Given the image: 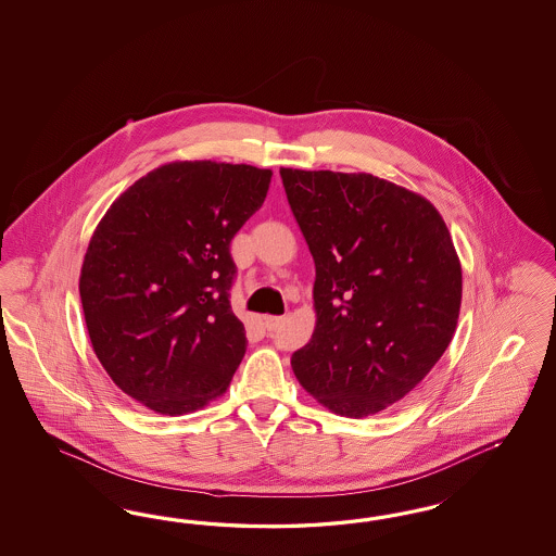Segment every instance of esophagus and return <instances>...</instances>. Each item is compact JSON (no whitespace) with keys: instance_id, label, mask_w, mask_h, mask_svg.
I'll return each mask as SVG.
<instances>
[{"instance_id":"1","label":"esophagus","mask_w":556,"mask_h":556,"mask_svg":"<svg viewBox=\"0 0 556 556\" xmlns=\"http://www.w3.org/2000/svg\"><path fill=\"white\" fill-rule=\"evenodd\" d=\"M283 321H286L283 316H267V318H265V326H267L269 332H273V330H279V328L283 326Z\"/></svg>"}]
</instances>
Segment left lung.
Returning a JSON list of instances; mask_svg holds the SVG:
<instances>
[{"mask_svg":"<svg viewBox=\"0 0 556 556\" xmlns=\"http://www.w3.org/2000/svg\"><path fill=\"white\" fill-rule=\"evenodd\" d=\"M279 173L316 265L318 320L293 372L334 414H377L453 340L463 275L451 232L428 200L369 173Z\"/></svg>","mask_w":556,"mask_h":556,"instance_id":"1","label":"left lung"}]
</instances>
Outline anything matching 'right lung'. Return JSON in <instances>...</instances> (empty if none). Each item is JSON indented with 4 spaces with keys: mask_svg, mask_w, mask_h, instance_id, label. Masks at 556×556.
<instances>
[{
    "mask_svg": "<svg viewBox=\"0 0 556 556\" xmlns=\"http://www.w3.org/2000/svg\"><path fill=\"white\" fill-rule=\"evenodd\" d=\"M269 168L184 161L110 205L89 240L79 293L103 369L156 414L219 397L247 353L230 305V242L263 205Z\"/></svg>",
    "mask_w": 556,
    "mask_h": 556,
    "instance_id": "right-lung-1",
    "label": "right lung"
}]
</instances>
